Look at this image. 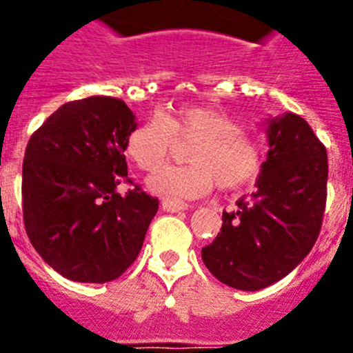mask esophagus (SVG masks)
<instances>
[{"label":"esophagus","instance_id":"obj_1","mask_svg":"<svg viewBox=\"0 0 353 353\" xmlns=\"http://www.w3.org/2000/svg\"><path fill=\"white\" fill-rule=\"evenodd\" d=\"M187 207H189V205H187L185 201H182V199H174V198L162 199V210H166V212H182L185 210Z\"/></svg>","mask_w":353,"mask_h":353}]
</instances>
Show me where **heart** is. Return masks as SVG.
<instances>
[{"instance_id": "obj_1", "label": "heart", "mask_w": 353, "mask_h": 353, "mask_svg": "<svg viewBox=\"0 0 353 353\" xmlns=\"http://www.w3.org/2000/svg\"><path fill=\"white\" fill-rule=\"evenodd\" d=\"M187 166L162 170L148 185L166 198H201L215 185L236 189L261 173L265 146L256 134L242 129L233 114L210 105L185 104L154 114L127 136L125 154L136 168L155 173L164 166L176 141L190 143Z\"/></svg>"}]
</instances>
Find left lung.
Returning a JSON list of instances; mask_svg holds the SVG:
<instances>
[{
  "mask_svg": "<svg viewBox=\"0 0 353 353\" xmlns=\"http://www.w3.org/2000/svg\"><path fill=\"white\" fill-rule=\"evenodd\" d=\"M269 154L256 191L223 212V228L201 249L221 283L245 292L288 276L313 249L327 201V150L310 123L286 113L269 121Z\"/></svg>",
  "mask_w": 353,
  "mask_h": 353,
  "instance_id": "obj_1",
  "label": "left lung"
}]
</instances>
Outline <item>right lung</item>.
Returning a JSON list of instances; mask_svg holds the SVG:
<instances>
[{
	"label": "right lung",
	"mask_w": 353,
	"mask_h": 353,
	"mask_svg": "<svg viewBox=\"0 0 353 353\" xmlns=\"http://www.w3.org/2000/svg\"><path fill=\"white\" fill-rule=\"evenodd\" d=\"M136 127L120 99L93 95L56 109L23 161V215L42 260L77 283H108L141 251L159 199L127 179L125 141Z\"/></svg>",
	"instance_id": "obj_1"
}]
</instances>
